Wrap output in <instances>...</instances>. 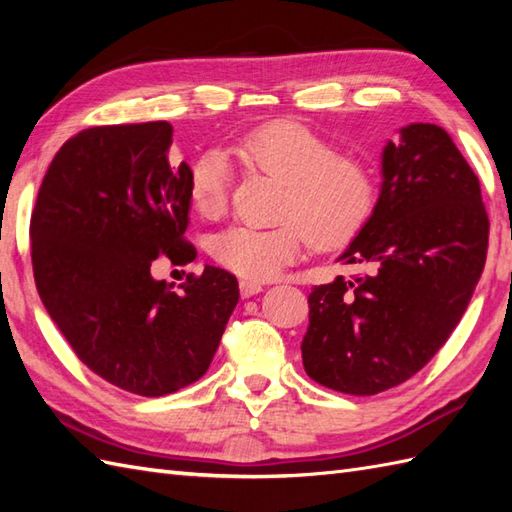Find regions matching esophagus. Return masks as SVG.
Listing matches in <instances>:
<instances>
[{
	"instance_id": "34e87169",
	"label": "esophagus",
	"mask_w": 512,
	"mask_h": 512,
	"mask_svg": "<svg viewBox=\"0 0 512 512\" xmlns=\"http://www.w3.org/2000/svg\"><path fill=\"white\" fill-rule=\"evenodd\" d=\"M262 290H264V284H262V281H248V279H242V281H239V292H242V297H244V299L253 297V295H257V292H262Z\"/></svg>"
}]
</instances>
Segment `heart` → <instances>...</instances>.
Returning <instances> with one entry per match:
<instances>
[{
  "label": "heart",
  "instance_id": "obj_1",
  "mask_svg": "<svg viewBox=\"0 0 512 512\" xmlns=\"http://www.w3.org/2000/svg\"><path fill=\"white\" fill-rule=\"evenodd\" d=\"M231 151L250 169L284 184L279 224H237L213 237V257L239 277H275L303 253L308 239L317 248L350 242L374 209L372 167L363 158L336 151L328 138L299 123L275 121L257 127L237 138ZM228 180L231 173L220 151H206L193 162L189 198L206 220L224 215Z\"/></svg>",
  "mask_w": 512,
  "mask_h": 512
}]
</instances>
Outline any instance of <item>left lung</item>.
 <instances>
[{"label": "left lung", "instance_id": "8db88e82", "mask_svg": "<svg viewBox=\"0 0 512 512\" xmlns=\"http://www.w3.org/2000/svg\"><path fill=\"white\" fill-rule=\"evenodd\" d=\"M488 250L480 180L442 127L413 123L383 149L374 213L339 257L367 273L314 286L303 367L319 385L374 396L447 343Z\"/></svg>", "mask_w": 512, "mask_h": 512}]
</instances>
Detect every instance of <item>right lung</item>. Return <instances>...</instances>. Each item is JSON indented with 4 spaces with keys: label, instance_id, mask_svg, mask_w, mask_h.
Instances as JSON below:
<instances>
[{
    "label": "right lung",
    "instance_id": "obj_1",
    "mask_svg": "<svg viewBox=\"0 0 512 512\" xmlns=\"http://www.w3.org/2000/svg\"><path fill=\"white\" fill-rule=\"evenodd\" d=\"M167 121L83 129L41 182L30 217L32 273L50 319L107 383L138 396L202 378L239 286L224 268L180 290L151 277L158 255L189 264L187 162L171 167Z\"/></svg>",
    "mask_w": 512,
    "mask_h": 512
}]
</instances>
